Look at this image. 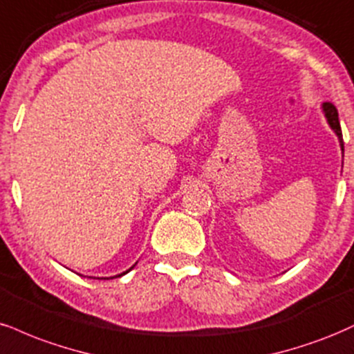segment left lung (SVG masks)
<instances>
[{"label":"left lung","instance_id":"8db88e82","mask_svg":"<svg viewBox=\"0 0 354 354\" xmlns=\"http://www.w3.org/2000/svg\"><path fill=\"white\" fill-rule=\"evenodd\" d=\"M322 111L325 114L328 126L331 127V131L335 132L336 137L339 140V147H342V152H344V144H343V134H342V126H339V119H338V111L331 102H323L322 104Z\"/></svg>","mask_w":354,"mask_h":354}]
</instances>
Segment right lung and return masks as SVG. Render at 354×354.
I'll use <instances>...</instances> for the list:
<instances>
[{
    "instance_id": "obj_1",
    "label": "right lung",
    "mask_w": 354,
    "mask_h": 354,
    "mask_svg": "<svg viewBox=\"0 0 354 354\" xmlns=\"http://www.w3.org/2000/svg\"><path fill=\"white\" fill-rule=\"evenodd\" d=\"M136 265H137V261H136V263H134V265H132V267H131V268H129V270H126V272H122V273H120V275H115V277H122V275H126V273H129V272H131V270H132V268H134V267H136ZM111 278H114V277H111ZM111 278H104V280H111Z\"/></svg>"
}]
</instances>
